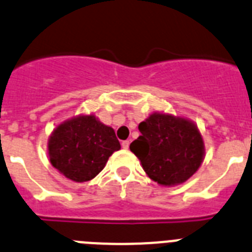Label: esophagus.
Segmentation results:
<instances>
[{
  "label": "esophagus",
  "mask_w": 252,
  "mask_h": 252,
  "mask_svg": "<svg viewBox=\"0 0 252 252\" xmlns=\"http://www.w3.org/2000/svg\"><path fill=\"white\" fill-rule=\"evenodd\" d=\"M121 145L124 149H128V146H130V140H125V141H122Z\"/></svg>",
  "instance_id": "34e87169"
}]
</instances>
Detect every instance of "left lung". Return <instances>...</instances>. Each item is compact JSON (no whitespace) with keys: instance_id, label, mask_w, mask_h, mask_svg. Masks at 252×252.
I'll list each match as a JSON object with an SVG mask.
<instances>
[{"instance_id":"left-lung-1","label":"left lung","mask_w":252,"mask_h":252,"mask_svg":"<svg viewBox=\"0 0 252 252\" xmlns=\"http://www.w3.org/2000/svg\"><path fill=\"white\" fill-rule=\"evenodd\" d=\"M139 130L141 135L131 142L130 150L160 186L184 183L201 166L204 142L192 121L155 112L139 125Z\"/></svg>"}]
</instances>
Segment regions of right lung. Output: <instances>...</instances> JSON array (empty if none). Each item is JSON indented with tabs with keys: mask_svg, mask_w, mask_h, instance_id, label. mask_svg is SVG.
I'll return each mask as SVG.
<instances>
[{
	"mask_svg": "<svg viewBox=\"0 0 252 252\" xmlns=\"http://www.w3.org/2000/svg\"><path fill=\"white\" fill-rule=\"evenodd\" d=\"M120 149L113 128L94 115L66 120L53 131L48 142L51 165L77 183L93 179Z\"/></svg>",
	"mask_w": 252,
	"mask_h": 252,
	"instance_id": "obj_1",
	"label": "right lung"
}]
</instances>
